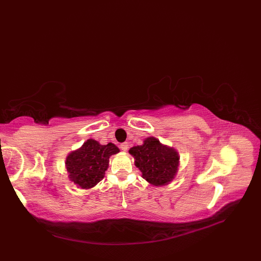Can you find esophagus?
<instances>
[{"label":"esophagus","instance_id":"1","mask_svg":"<svg viewBox=\"0 0 261 261\" xmlns=\"http://www.w3.org/2000/svg\"><path fill=\"white\" fill-rule=\"evenodd\" d=\"M119 148H120V150H122V151H127L129 146H128L127 143H122V144L119 145Z\"/></svg>","mask_w":261,"mask_h":261}]
</instances>
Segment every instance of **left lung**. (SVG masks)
<instances>
[{"label":"left lung","mask_w":261,"mask_h":261,"mask_svg":"<svg viewBox=\"0 0 261 261\" xmlns=\"http://www.w3.org/2000/svg\"><path fill=\"white\" fill-rule=\"evenodd\" d=\"M129 153L134 158L142 176L151 185H167L174 179L179 167V153L153 136L147 138L143 145L130 148Z\"/></svg>","instance_id":"8db88e82"}]
</instances>
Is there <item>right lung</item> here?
<instances>
[{"mask_svg":"<svg viewBox=\"0 0 261 261\" xmlns=\"http://www.w3.org/2000/svg\"><path fill=\"white\" fill-rule=\"evenodd\" d=\"M118 152L119 149L112 143L100 145L90 139L67 155L65 167L68 177L82 189L92 188L103 179L110 156Z\"/></svg>","mask_w":261,"mask_h":261,"instance_id":"right-lung-1","label":"right lung"}]
</instances>
